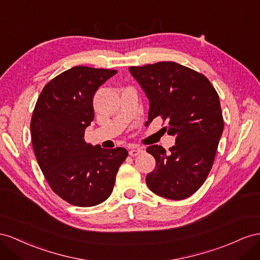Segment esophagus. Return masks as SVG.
Returning a JSON list of instances; mask_svg holds the SVG:
<instances>
[{
    "instance_id": "obj_1",
    "label": "esophagus",
    "mask_w": 260,
    "mask_h": 260,
    "mask_svg": "<svg viewBox=\"0 0 260 260\" xmlns=\"http://www.w3.org/2000/svg\"><path fill=\"white\" fill-rule=\"evenodd\" d=\"M143 152H144L143 148H132V149H129L128 151L129 155H132V157H135V155H138L139 153H143Z\"/></svg>"
}]
</instances>
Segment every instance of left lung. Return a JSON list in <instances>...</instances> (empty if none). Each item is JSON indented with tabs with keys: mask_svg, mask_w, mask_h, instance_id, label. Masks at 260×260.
Instances as JSON below:
<instances>
[{
	"mask_svg": "<svg viewBox=\"0 0 260 260\" xmlns=\"http://www.w3.org/2000/svg\"><path fill=\"white\" fill-rule=\"evenodd\" d=\"M129 72L149 99L148 121L161 116L175 136L169 151L147 148L155 159L148 187L168 199L187 198L204 184L216 157L224 127L219 95L205 75L175 62L131 66Z\"/></svg>",
	"mask_w": 260,
	"mask_h": 260,
	"instance_id": "8db88e82",
	"label": "left lung"
}]
</instances>
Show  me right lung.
Segmentation results:
<instances>
[{
  "label": "right lung",
  "mask_w": 260,
  "mask_h": 260,
  "mask_svg": "<svg viewBox=\"0 0 260 260\" xmlns=\"http://www.w3.org/2000/svg\"><path fill=\"white\" fill-rule=\"evenodd\" d=\"M116 73L75 66L50 80L36 103L30 132L37 161L52 190L74 206L105 202L128 154L125 148L103 149L84 139L94 116L93 95Z\"/></svg>",
  "instance_id": "add662e5"
}]
</instances>
